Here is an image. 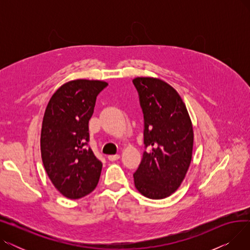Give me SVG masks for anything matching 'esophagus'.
<instances>
[{
  "label": "esophagus",
  "instance_id": "obj_1",
  "mask_svg": "<svg viewBox=\"0 0 250 250\" xmlns=\"http://www.w3.org/2000/svg\"><path fill=\"white\" fill-rule=\"evenodd\" d=\"M120 158H121L120 155H109V156L107 157V159H108L109 161H116V160H118Z\"/></svg>",
  "mask_w": 250,
  "mask_h": 250
}]
</instances>
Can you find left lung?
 I'll return each instance as SVG.
<instances>
[{
  "mask_svg": "<svg viewBox=\"0 0 250 250\" xmlns=\"http://www.w3.org/2000/svg\"><path fill=\"white\" fill-rule=\"evenodd\" d=\"M133 83L144 114L145 151L134 173L136 188L146 198L165 199L185 179L190 165L193 130L177 91L157 78L138 77Z\"/></svg>",
  "mask_w": 250,
  "mask_h": 250,
  "instance_id": "obj_1",
  "label": "left lung"
}]
</instances>
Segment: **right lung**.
Listing matches in <instances>:
<instances>
[{
	"mask_svg": "<svg viewBox=\"0 0 250 250\" xmlns=\"http://www.w3.org/2000/svg\"><path fill=\"white\" fill-rule=\"evenodd\" d=\"M107 85L85 79L70 81L55 92L46 106L42 159L52 185L68 199L83 198L99 181L102 163L88 147V124L97 95Z\"/></svg>",
	"mask_w": 250,
	"mask_h": 250,
	"instance_id": "obj_1",
	"label": "right lung"
}]
</instances>
